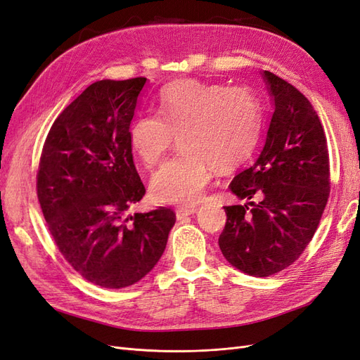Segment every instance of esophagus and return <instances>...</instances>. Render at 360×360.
Listing matches in <instances>:
<instances>
[{"instance_id":"34e87169","label":"esophagus","mask_w":360,"mask_h":360,"mask_svg":"<svg viewBox=\"0 0 360 360\" xmlns=\"http://www.w3.org/2000/svg\"><path fill=\"white\" fill-rule=\"evenodd\" d=\"M197 213V207H192V205H184V207H177L176 209V216L177 219H184V217L192 216Z\"/></svg>"}]
</instances>
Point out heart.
I'll return each instance as SVG.
<instances>
[{
	"label": "heart",
	"instance_id": "1",
	"mask_svg": "<svg viewBox=\"0 0 360 360\" xmlns=\"http://www.w3.org/2000/svg\"><path fill=\"white\" fill-rule=\"evenodd\" d=\"M158 112L138 117L129 143L146 167H155L179 136L183 155L151 176L150 193L165 204H195L209 186L213 167L233 171L252 155L261 129V105L246 86H225L195 79L162 89Z\"/></svg>",
	"mask_w": 360,
	"mask_h": 360
}]
</instances>
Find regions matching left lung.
<instances>
[{"label": "left lung", "mask_w": 360, "mask_h": 360, "mask_svg": "<svg viewBox=\"0 0 360 360\" xmlns=\"http://www.w3.org/2000/svg\"><path fill=\"white\" fill-rule=\"evenodd\" d=\"M261 76L274 114L257 160L230 183L246 202L224 207L219 236L228 263L257 278L275 275L302 255L330 191L328 143L317 112L287 81L267 70Z\"/></svg>", "instance_id": "1"}]
</instances>
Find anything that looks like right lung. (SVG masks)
<instances>
[{
	"instance_id": "add662e5",
	"label": "right lung",
	"mask_w": 360,
	"mask_h": 360,
	"mask_svg": "<svg viewBox=\"0 0 360 360\" xmlns=\"http://www.w3.org/2000/svg\"><path fill=\"white\" fill-rule=\"evenodd\" d=\"M147 78L91 84L53 122L37 172V197L60 252L103 288L134 285L167 248L176 213L127 214L146 188L129 143Z\"/></svg>"
}]
</instances>
